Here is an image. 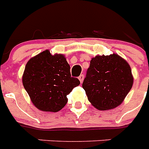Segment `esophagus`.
<instances>
[{
	"label": "esophagus",
	"mask_w": 149,
	"mask_h": 149,
	"mask_svg": "<svg viewBox=\"0 0 149 149\" xmlns=\"http://www.w3.org/2000/svg\"><path fill=\"white\" fill-rule=\"evenodd\" d=\"M78 79H79V81H80V82L82 83L83 81H84V74H81V75L78 77Z\"/></svg>",
	"instance_id": "esophagus-1"
}]
</instances>
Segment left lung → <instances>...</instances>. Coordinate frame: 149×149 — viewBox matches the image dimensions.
<instances>
[{
	"mask_svg": "<svg viewBox=\"0 0 149 149\" xmlns=\"http://www.w3.org/2000/svg\"><path fill=\"white\" fill-rule=\"evenodd\" d=\"M131 67L116 54L92 58L82 86L92 104L99 110L120 105L132 88Z\"/></svg>",
	"mask_w": 149,
	"mask_h": 149,
	"instance_id": "left-lung-1",
	"label": "left lung"
}]
</instances>
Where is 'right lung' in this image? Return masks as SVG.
I'll return each instance as SVG.
<instances>
[{"mask_svg": "<svg viewBox=\"0 0 149 149\" xmlns=\"http://www.w3.org/2000/svg\"><path fill=\"white\" fill-rule=\"evenodd\" d=\"M22 83L36 108L57 112L65 107L67 95L80 81L71 76L70 65L64 55H52L46 50L27 62Z\"/></svg>", "mask_w": 149, "mask_h": 149, "instance_id": "1", "label": "right lung"}]
</instances>
